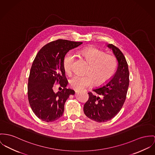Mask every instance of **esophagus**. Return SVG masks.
Segmentation results:
<instances>
[{
	"label": "esophagus",
	"instance_id": "esophagus-1",
	"mask_svg": "<svg viewBox=\"0 0 155 155\" xmlns=\"http://www.w3.org/2000/svg\"><path fill=\"white\" fill-rule=\"evenodd\" d=\"M75 91V93H78V90H76Z\"/></svg>",
	"mask_w": 155,
	"mask_h": 155
}]
</instances>
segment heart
<instances>
[{"label":"heart","instance_id":"b5f03b06","mask_svg":"<svg viewBox=\"0 0 155 155\" xmlns=\"http://www.w3.org/2000/svg\"><path fill=\"white\" fill-rule=\"evenodd\" d=\"M80 54L89 65L86 71V75H75L70 79L69 83L75 90H82L88 87L94 83L101 85L110 80L114 74L117 68V60L114 55L106 54L98 48L91 47L85 48ZM75 57L71 52H68L62 61V67L65 73L71 74Z\"/></svg>","mask_w":155,"mask_h":155}]
</instances>
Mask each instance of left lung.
Returning <instances> with one entry per match:
<instances>
[{
  "label": "left lung",
  "instance_id": "obj_1",
  "mask_svg": "<svg viewBox=\"0 0 155 155\" xmlns=\"http://www.w3.org/2000/svg\"><path fill=\"white\" fill-rule=\"evenodd\" d=\"M112 49L117 60V71L113 78L103 87L88 93L89 98L84 105L87 117L97 122H106L114 118L123 107L129 85L128 64L122 52L113 44Z\"/></svg>",
  "mask_w": 155,
  "mask_h": 155
}]
</instances>
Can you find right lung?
<instances>
[{
  "mask_svg": "<svg viewBox=\"0 0 155 155\" xmlns=\"http://www.w3.org/2000/svg\"><path fill=\"white\" fill-rule=\"evenodd\" d=\"M82 44L57 39L44 45L36 54L28 78V97L32 110L39 119L52 122L62 116L67 99L75 93L66 88L68 81L62 61L70 50ZM57 84L63 88L55 94L53 89Z\"/></svg>",
  "mask_w": 155,
  "mask_h": 155,
  "instance_id": "obj_1",
  "label": "right lung"
}]
</instances>
